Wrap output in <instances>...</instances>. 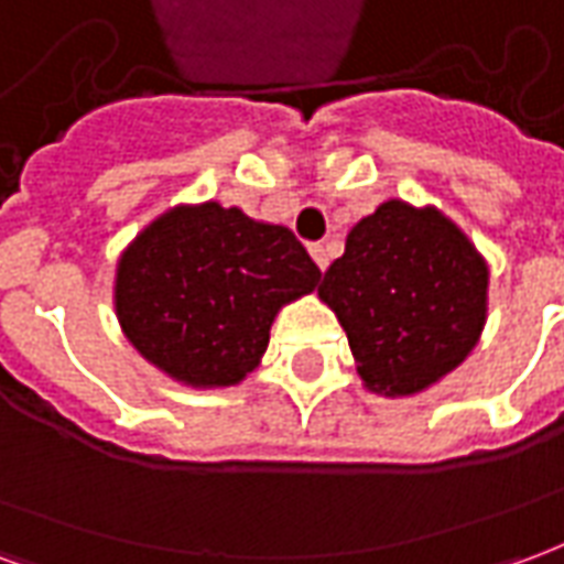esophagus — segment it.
Segmentation results:
<instances>
[{
	"label": "esophagus",
	"mask_w": 564,
	"mask_h": 564,
	"mask_svg": "<svg viewBox=\"0 0 564 564\" xmlns=\"http://www.w3.org/2000/svg\"><path fill=\"white\" fill-rule=\"evenodd\" d=\"M307 250H311V257L317 262V269L326 271V265H329V250H326V245H311Z\"/></svg>",
	"instance_id": "esophagus-1"
}]
</instances>
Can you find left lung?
Segmentation results:
<instances>
[{"label":"left lung","instance_id":"left-lung-1","mask_svg":"<svg viewBox=\"0 0 564 564\" xmlns=\"http://www.w3.org/2000/svg\"><path fill=\"white\" fill-rule=\"evenodd\" d=\"M486 283L484 257L456 223L392 198L350 229L317 293L347 332L368 390L414 395L474 350Z\"/></svg>","mask_w":564,"mask_h":564}]
</instances>
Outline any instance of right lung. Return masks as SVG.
Here are the masks:
<instances>
[{
	"label": "right lung",
	"mask_w": 564,
	"mask_h": 564,
	"mask_svg": "<svg viewBox=\"0 0 564 564\" xmlns=\"http://www.w3.org/2000/svg\"><path fill=\"white\" fill-rule=\"evenodd\" d=\"M319 269L286 226L205 202L150 223L117 265V319L132 347L189 387H232L259 366L271 323Z\"/></svg>",
	"instance_id": "right-lung-1"
}]
</instances>
